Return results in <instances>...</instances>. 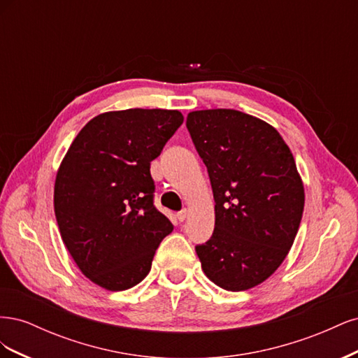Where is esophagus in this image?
Segmentation results:
<instances>
[{
	"label": "esophagus",
	"mask_w": 358,
	"mask_h": 358,
	"mask_svg": "<svg viewBox=\"0 0 358 358\" xmlns=\"http://www.w3.org/2000/svg\"><path fill=\"white\" fill-rule=\"evenodd\" d=\"M187 216H188V210H187V209H183V210H180V212L176 213V218H178L180 222L185 221Z\"/></svg>",
	"instance_id": "esophagus-1"
}]
</instances>
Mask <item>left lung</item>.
<instances>
[{
    "instance_id": "8db88e82",
    "label": "left lung",
    "mask_w": 358,
    "mask_h": 358,
    "mask_svg": "<svg viewBox=\"0 0 358 358\" xmlns=\"http://www.w3.org/2000/svg\"><path fill=\"white\" fill-rule=\"evenodd\" d=\"M192 143L208 167L215 230L196 246L201 268L227 291H245L275 273L294 243L305 189L276 129L233 109L188 113Z\"/></svg>"
}]
</instances>
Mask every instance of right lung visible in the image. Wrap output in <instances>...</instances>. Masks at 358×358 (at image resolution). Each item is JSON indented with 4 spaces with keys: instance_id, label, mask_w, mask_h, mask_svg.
<instances>
[{
    "instance_id": "right-lung-1",
    "label": "right lung",
    "mask_w": 358,
    "mask_h": 358,
    "mask_svg": "<svg viewBox=\"0 0 358 358\" xmlns=\"http://www.w3.org/2000/svg\"><path fill=\"white\" fill-rule=\"evenodd\" d=\"M182 122L179 110L106 112L80 129L61 162L53 206L62 242L101 288L142 282L173 230L154 206L150 161Z\"/></svg>"
}]
</instances>
